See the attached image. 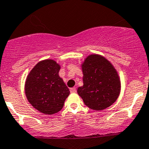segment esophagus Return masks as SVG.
<instances>
[{"label": "esophagus", "instance_id": "esophagus-1", "mask_svg": "<svg viewBox=\"0 0 149 149\" xmlns=\"http://www.w3.org/2000/svg\"><path fill=\"white\" fill-rule=\"evenodd\" d=\"M70 91L71 93H76V88L75 87H73V88H70Z\"/></svg>", "mask_w": 149, "mask_h": 149}]
</instances>
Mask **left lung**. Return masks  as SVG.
<instances>
[{"mask_svg":"<svg viewBox=\"0 0 149 149\" xmlns=\"http://www.w3.org/2000/svg\"><path fill=\"white\" fill-rule=\"evenodd\" d=\"M84 85L77 92L88 108L102 110L109 107L120 93V80L116 69L102 55L93 54L81 64Z\"/></svg>","mask_w":149,"mask_h":149,"instance_id":"left-lung-1","label":"left lung"}]
</instances>
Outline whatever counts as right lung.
<instances>
[{
	"mask_svg": "<svg viewBox=\"0 0 149 149\" xmlns=\"http://www.w3.org/2000/svg\"><path fill=\"white\" fill-rule=\"evenodd\" d=\"M60 69L61 66L53 60H44L34 66L26 77L25 94L29 102L45 115L61 110L70 94L58 74Z\"/></svg>",
	"mask_w": 149,
	"mask_h": 149,
	"instance_id": "add662e5",
	"label": "right lung"
}]
</instances>
